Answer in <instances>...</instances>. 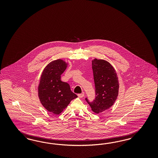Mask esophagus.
Here are the masks:
<instances>
[{
	"label": "esophagus",
	"mask_w": 158,
	"mask_h": 158,
	"mask_svg": "<svg viewBox=\"0 0 158 158\" xmlns=\"http://www.w3.org/2000/svg\"><path fill=\"white\" fill-rule=\"evenodd\" d=\"M85 96V94H84V93H81V94H77V96L79 97V98H83V97Z\"/></svg>",
	"instance_id": "esophagus-1"
}]
</instances>
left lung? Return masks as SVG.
I'll use <instances>...</instances> for the list:
<instances>
[{"label": "left lung", "mask_w": 158, "mask_h": 158, "mask_svg": "<svg viewBox=\"0 0 158 158\" xmlns=\"http://www.w3.org/2000/svg\"><path fill=\"white\" fill-rule=\"evenodd\" d=\"M96 98L86 101L96 114L101 113L114 105L119 93V81L114 68L110 62L95 58L92 60Z\"/></svg>", "instance_id": "1"}]
</instances>
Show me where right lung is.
I'll list each match as a JSON object with an SVG mask.
<instances>
[{"label":"right lung","mask_w":158,"mask_h":158,"mask_svg":"<svg viewBox=\"0 0 158 158\" xmlns=\"http://www.w3.org/2000/svg\"><path fill=\"white\" fill-rule=\"evenodd\" d=\"M68 63L58 59L50 62L43 69L38 86V96L43 106L48 112L59 115L70 102L77 97L70 86L61 81V75Z\"/></svg>","instance_id":"right-lung-1"}]
</instances>
